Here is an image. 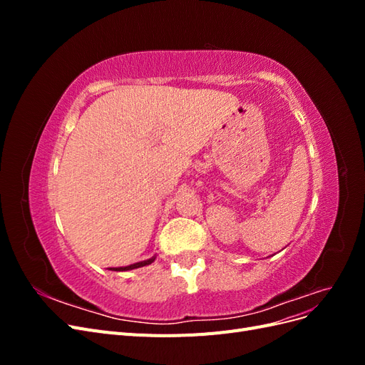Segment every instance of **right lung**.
Segmentation results:
<instances>
[{"label":"right lung","mask_w":365,"mask_h":365,"mask_svg":"<svg viewBox=\"0 0 365 365\" xmlns=\"http://www.w3.org/2000/svg\"><path fill=\"white\" fill-rule=\"evenodd\" d=\"M153 260H155V257L152 259H148V260H143V262H138V263H134V264H129V267H121V268H111L113 271H129V269H135V268H141V267H146V264H150Z\"/></svg>","instance_id":"obj_1"}]
</instances>
